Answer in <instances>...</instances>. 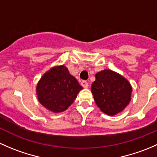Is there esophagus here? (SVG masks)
Segmentation results:
<instances>
[{
  "mask_svg": "<svg viewBox=\"0 0 157 157\" xmlns=\"http://www.w3.org/2000/svg\"><path fill=\"white\" fill-rule=\"evenodd\" d=\"M81 85L84 88H87L88 86H89V83L87 81H86V80H83V81L81 82Z\"/></svg>",
  "mask_w": 157,
  "mask_h": 157,
  "instance_id": "34e87169",
  "label": "esophagus"
}]
</instances>
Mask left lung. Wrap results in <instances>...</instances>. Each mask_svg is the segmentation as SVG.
<instances>
[{"mask_svg": "<svg viewBox=\"0 0 157 157\" xmlns=\"http://www.w3.org/2000/svg\"><path fill=\"white\" fill-rule=\"evenodd\" d=\"M91 91L101 111L109 115H114L129 104L132 88L122 76L111 70H104L96 74Z\"/></svg>", "mask_w": 157, "mask_h": 157, "instance_id": "obj_1", "label": "left lung"}]
</instances>
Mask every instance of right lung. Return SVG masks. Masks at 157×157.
I'll return each instance as SVG.
<instances>
[{
	"instance_id": "add662e5",
	"label": "right lung",
	"mask_w": 157,
	"mask_h": 157,
	"mask_svg": "<svg viewBox=\"0 0 157 157\" xmlns=\"http://www.w3.org/2000/svg\"><path fill=\"white\" fill-rule=\"evenodd\" d=\"M82 89L77 79L62 65L50 69L42 76L36 92L39 102L56 113L68 108Z\"/></svg>"
}]
</instances>
